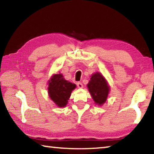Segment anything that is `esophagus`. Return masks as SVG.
<instances>
[{
	"label": "esophagus",
	"mask_w": 154,
	"mask_h": 154,
	"mask_svg": "<svg viewBox=\"0 0 154 154\" xmlns=\"http://www.w3.org/2000/svg\"><path fill=\"white\" fill-rule=\"evenodd\" d=\"M77 87L79 88H83V84H82V83H80V82H78L77 83Z\"/></svg>",
	"instance_id": "34e87169"
}]
</instances>
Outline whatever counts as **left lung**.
I'll use <instances>...</instances> for the list:
<instances>
[{
  "label": "left lung",
  "mask_w": 154,
  "mask_h": 154,
  "mask_svg": "<svg viewBox=\"0 0 154 154\" xmlns=\"http://www.w3.org/2000/svg\"><path fill=\"white\" fill-rule=\"evenodd\" d=\"M87 86L94 103L99 106L103 105L106 102L110 90L105 77L100 72H96L92 75Z\"/></svg>",
  "instance_id": "left-lung-1"
}]
</instances>
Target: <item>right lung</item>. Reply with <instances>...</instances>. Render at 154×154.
I'll list each match as a JSON object with an SVG mask.
<instances>
[{
  "label": "right lung",
  "instance_id": "obj_1",
  "mask_svg": "<svg viewBox=\"0 0 154 154\" xmlns=\"http://www.w3.org/2000/svg\"><path fill=\"white\" fill-rule=\"evenodd\" d=\"M75 88L76 85L64 79L62 74L54 75L49 81V98L59 107H64L67 105L72 91Z\"/></svg>",
  "mask_w": 154,
  "mask_h": 154
}]
</instances>
